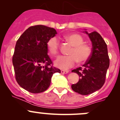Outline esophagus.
<instances>
[{
    "label": "esophagus",
    "mask_w": 120,
    "mask_h": 120,
    "mask_svg": "<svg viewBox=\"0 0 120 120\" xmlns=\"http://www.w3.org/2000/svg\"><path fill=\"white\" fill-rule=\"evenodd\" d=\"M68 72V70H61V72L62 74H67Z\"/></svg>",
    "instance_id": "34e87169"
}]
</instances>
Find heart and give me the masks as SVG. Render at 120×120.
Wrapping results in <instances>:
<instances>
[{"label": "heart", "mask_w": 120, "mask_h": 120, "mask_svg": "<svg viewBox=\"0 0 120 120\" xmlns=\"http://www.w3.org/2000/svg\"><path fill=\"white\" fill-rule=\"evenodd\" d=\"M65 38L73 46V48L70 52V55L61 56L57 59L55 61L57 67L66 70L73 67L77 61L82 63L90 58L92 52L91 46L83 43L84 39L81 35L71 34L66 35ZM46 45L52 55H57L60 48V42L57 37L50 38L47 42Z\"/></svg>", "instance_id": "obj_1"}]
</instances>
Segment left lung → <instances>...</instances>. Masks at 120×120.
<instances>
[{"label": "left lung", "mask_w": 120, "mask_h": 120, "mask_svg": "<svg viewBox=\"0 0 120 120\" xmlns=\"http://www.w3.org/2000/svg\"><path fill=\"white\" fill-rule=\"evenodd\" d=\"M92 43L90 58L82 66L72 70L79 76V81L72 84L74 91L82 95H89L100 89L106 81L110 59L106 42L96 31L88 34Z\"/></svg>", "instance_id": "obj_1"}]
</instances>
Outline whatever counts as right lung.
Here are the masks:
<instances>
[{"label": "right lung", "mask_w": 120, "mask_h": 120, "mask_svg": "<svg viewBox=\"0 0 120 120\" xmlns=\"http://www.w3.org/2000/svg\"><path fill=\"white\" fill-rule=\"evenodd\" d=\"M57 34L55 29L42 25L29 27L16 42L13 56L15 77L19 85L32 94L45 91L52 77L60 69L53 67L46 43Z\"/></svg>", "instance_id": "right-lung-1"}]
</instances>
